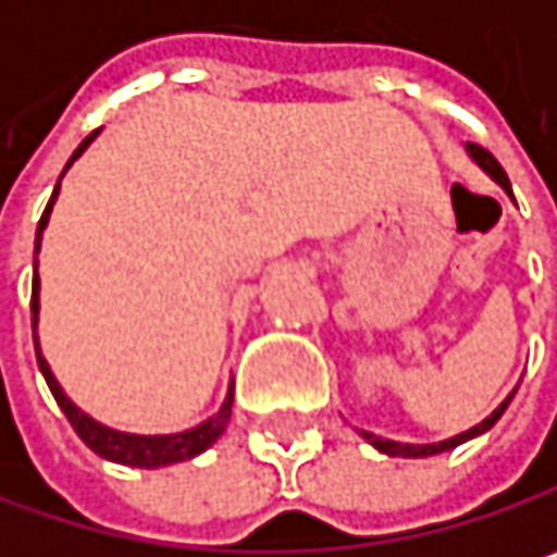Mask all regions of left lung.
I'll list each match as a JSON object with an SVG mask.
<instances>
[{"mask_svg": "<svg viewBox=\"0 0 557 557\" xmlns=\"http://www.w3.org/2000/svg\"><path fill=\"white\" fill-rule=\"evenodd\" d=\"M468 151H471V158L481 164V168L487 170L497 183H500L503 189L509 193V176H506V170L500 168V161L487 151V148H481V145H468ZM516 393V389H512ZM512 393L503 399L500 406L481 422V425H474V429H468V432H461V435H455V438H445V442H438V445H399V442H389V438H381V435H371V432H361L377 451H384V455H399V458H429V455H438V451H448V448H455V445H461V442H468V438H474V435H481V432H487L497 419L503 416V409L509 406V399H512Z\"/></svg>", "mask_w": 557, "mask_h": 557, "instance_id": "left-lung-1", "label": "left lung"}]
</instances>
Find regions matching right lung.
<instances>
[{
    "label": "right lung",
    "mask_w": 557,
    "mask_h": 557,
    "mask_svg": "<svg viewBox=\"0 0 557 557\" xmlns=\"http://www.w3.org/2000/svg\"><path fill=\"white\" fill-rule=\"evenodd\" d=\"M96 135H99V132H92V135H86V138H83V145L73 151L70 164H73V161L89 148V141H92ZM70 164H66V168H70ZM57 193H60V180H57L54 196H51V202H48V209H45V215H41V222H38L35 251L41 248V235H45V228H48V219H51ZM38 289H41V283H38V261H35V280H32V329L38 325ZM35 351H38V368H41V374H45L48 387H51V393H54L57 406H60V409H63V416L70 419L73 432H76V435H79V438H83V442H86L99 458H109V461H115V465H132V468H164V465H176V461L196 458L199 451H206V448H209L222 432H225V425H228V419H232V399H235V393L228 389V396H225L222 409H219L212 419H206L202 425L186 429V432H180V435H128V432L106 429V425H99L96 419H89L86 412H79V409L66 399V393H63L60 384L54 381V374H51L48 361L41 358L38 338H35Z\"/></svg>",
    "instance_id": "right-lung-1"
}]
</instances>
